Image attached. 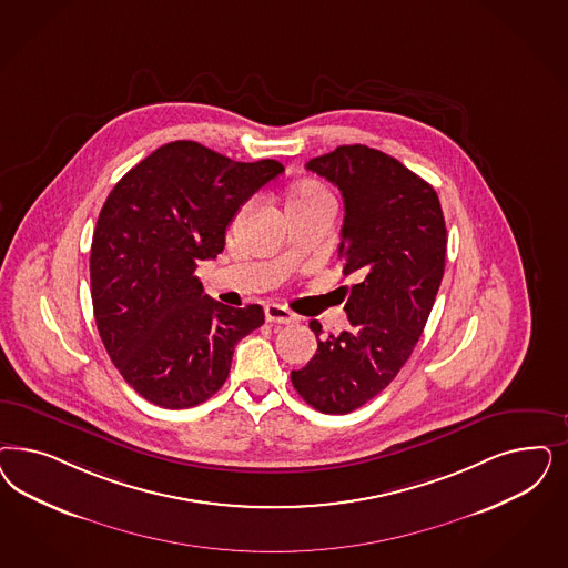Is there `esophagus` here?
<instances>
[{
	"label": "esophagus",
	"mask_w": 568,
	"mask_h": 568,
	"mask_svg": "<svg viewBox=\"0 0 568 568\" xmlns=\"http://www.w3.org/2000/svg\"><path fill=\"white\" fill-rule=\"evenodd\" d=\"M265 320L272 322V324H294L298 317L293 312H288L284 305L267 303L265 305Z\"/></svg>",
	"instance_id": "obj_1"
}]
</instances>
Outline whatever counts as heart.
Segmentation results:
<instances>
[{
    "mask_svg": "<svg viewBox=\"0 0 568 568\" xmlns=\"http://www.w3.org/2000/svg\"><path fill=\"white\" fill-rule=\"evenodd\" d=\"M315 194H326V190H324L320 183H298V185L294 187L293 192H291L288 201H291V199H305V196H315Z\"/></svg>",
    "mask_w": 568,
    "mask_h": 568,
    "instance_id": "obj_1",
    "label": "heart"
}]
</instances>
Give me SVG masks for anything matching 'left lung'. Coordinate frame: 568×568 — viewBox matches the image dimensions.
<instances>
[{
  "mask_svg": "<svg viewBox=\"0 0 568 568\" xmlns=\"http://www.w3.org/2000/svg\"><path fill=\"white\" fill-rule=\"evenodd\" d=\"M305 166L343 194L338 258L355 284L348 328L320 338L313 320L317 351L291 381L315 409L348 414L385 390L416 347L439 293L447 230L435 187L381 150L338 146Z\"/></svg>",
  "mask_w": 568,
  "mask_h": 568,
  "instance_id": "1",
  "label": "left lung"
}]
</instances>
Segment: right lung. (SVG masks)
<instances>
[{
    "label": "right lung",
    "instance_id": "add662e5",
    "mask_svg": "<svg viewBox=\"0 0 568 568\" xmlns=\"http://www.w3.org/2000/svg\"><path fill=\"white\" fill-rule=\"evenodd\" d=\"M282 171L272 159L236 163L180 140L112 187L93 230V315L112 364L146 402L183 409L213 397L240 338L265 322L261 305L234 310L206 296L194 272Z\"/></svg>",
    "mask_w": 568,
    "mask_h": 568
}]
</instances>
